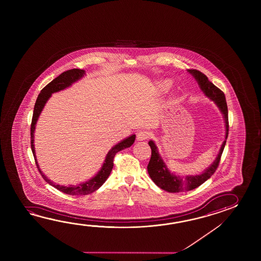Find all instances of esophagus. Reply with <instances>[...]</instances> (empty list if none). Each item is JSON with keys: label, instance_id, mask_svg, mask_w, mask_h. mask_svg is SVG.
Here are the masks:
<instances>
[{"label": "esophagus", "instance_id": "34e87169", "mask_svg": "<svg viewBox=\"0 0 261 261\" xmlns=\"http://www.w3.org/2000/svg\"><path fill=\"white\" fill-rule=\"evenodd\" d=\"M151 136L150 133H148L147 130H140L137 133V139L139 141H144V140H147Z\"/></svg>", "mask_w": 261, "mask_h": 261}]
</instances>
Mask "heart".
<instances>
[{"mask_svg": "<svg viewBox=\"0 0 261 261\" xmlns=\"http://www.w3.org/2000/svg\"><path fill=\"white\" fill-rule=\"evenodd\" d=\"M162 87H163V89H168L170 88V83H168V82H165V83L162 85Z\"/></svg>", "mask_w": 261, "mask_h": 261, "instance_id": "1", "label": "heart"}]
</instances>
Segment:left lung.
<instances>
[{"label": "left lung", "mask_w": 261, "mask_h": 261, "mask_svg": "<svg viewBox=\"0 0 261 261\" xmlns=\"http://www.w3.org/2000/svg\"><path fill=\"white\" fill-rule=\"evenodd\" d=\"M188 72L193 75L196 81L199 84L200 89L208 97L210 100H213L223 115L226 126V137L223 142L221 148L217 155V159L212 163L210 166L197 175H187L185 177L175 175L174 173L170 172L167 168L166 164L161 159V155L159 154L158 147L153 141H149L148 144L151 147V159L147 165V172L149 176L153 180V182L161 189L171 192V193H178L189 191L200 187L201 184L204 183L217 171V167L219 165V161L221 159L222 153L224 147L226 145L227 135H228V117H227V106L226 101V97L224 92L216 87L214 84L208 80V77L204 73L198 71V70H189Z\"/></svg>", "instance_id": "obj_1"}]
</instances>
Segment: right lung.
I'll use <instances>...</instances> for the list:
<instances>
[{
  "label": "right lung",
  "mask_w": 261,
  "mask_h": 261,
  "mask_svg": "<svg viewBox=\"0 0 261 261\" xmlns=\"http://www.w3.org/2000/svg\"><path fill=\"white\" fill-rule=\"evenodd\" d=\"M85 74H86V72L84 70H81V69L68 70L66 72H62L54 80H52L48 85H46L44 89L41 90L40 94L37 97V100H36L35 106H34L32 125H31V147H32L34 159H35L36 166L38 168L41 175L45 180V182H47L49 185L53 186L54 188L59 189L60 191L65 193V194L88 195L89 193L94 192L97 189H100L111 173L112 169L114 166V158H115L116 154L121 150L132 146L133 143H134V141H135V134H133V135H130L127 138L122 140L120 143L116 144L115 146H113L111 149L109 150V152L107 153L102 166L100 168V171L97 172V174L95 175L94 177L89 179V181L78 184L77 186L70 185V186L65 187V186H61V185H56L55 183L51 182L49 179L46 177L43 172H41L39 165L37 163V160H36L35 150H34V130H35L36 122H37L39 116L41 115V112L43 110L44 106H45L46 101L51 97L52 93H55L58 91H61L62 89L69 88L74 82H76L79 79L83 77Z\"/></svg>",
  "instance_id": "obj_1"
}]
</instances>
